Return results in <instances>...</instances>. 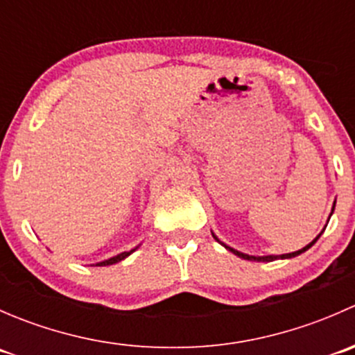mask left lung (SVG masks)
I'll list each match as a JSON object with an SVG mask.
<instances>
[{
    "label": "left lung",
    "mask_w": 355,
    "mask_h": 355,
    "mask_svg": "<svg viewBox=\"0 0 355 355\" xmlns=\"http://www.w3.org/2000/svg\"><path fill=\"white\" fill-rule=\"evenodd\" d=\"M333 207H335V206H333ZM331 213H333V209H331ZM320 235H321V234H320ZM320 235H318V237L314 239V241L311 242V244H307L306 247H302V249H300V250H295V252H290V254H282V256H257V257H256V256H249V254H244V252H239V250L232 249V247H228V245H225V244H223V245L227 247V249L230 250V252H234L235 256L242 257V259H247V261H261V263H270V261H275V259H288V257H295V256H299V254H302L304 250L309 249L311 245H314V242H316L318 239H320ZM213 237L216 239V241H218L216 235H213ZM218 242H220V241H218ZM220 244H221V242H220Z\"/></svg>",
    "instance_id": "1"
}]
</instances>
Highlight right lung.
Masks as SVG:
<instances>
[{"label": "right lung", "instance_id": "obj_1", "mask_svg": "<svg viewBox=\"0 0 355 355\" xmlns=\"http://www.w3.org/2000/svg\"><path fill=\"white\" fill-rule=\"evenodd\" d=\"M135 249H132V250H128V252H121V254H118V256H114V257H110V259H106V261H103V263H98V266H110V264H114V263H120L121 259H125V257L127 256H130L132 252H134Z\"/></svg>", "mask_w": 355, "mask_h": 355}]
</instances>
